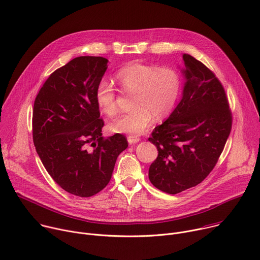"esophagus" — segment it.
<instances>
[{
	"label": "esophagus",
	"mask_w": 260,
	"mask_h": 260,
	"mask_svg": "<svg viewBox=\"0 0 260 260\" xmlns=\"http://www.w3.org/2000/svg\"><path fill=\"white\" fill-rule=\"evenodd\" d=\"M127 141L129 144H136L140 141V138L137 137V136H128L127 137Z\"/></svg>",
	"instance_id": "1"
}]
</instances>
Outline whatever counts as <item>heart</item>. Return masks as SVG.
<instances>
[{"instance_id": "b5f03b06", "label": "heart", "mask_w": 260, "mask_h": 260, "mask_svg": "<svg viewBox=\"0 0 260 260\" xmlns=\"http://www.w3.org/2000/svg\"><path fill=\"white\" fill-rule=\"evenodd\" d=\"M115 80L123 93H132V110L109 125L111 131L118 134L142 135L150 126L153 117L157 120L166 118L174 109L181 89V77L176 70L140 61L119 69ZM94 101L106 115L117 114L116 90L108 81L99 82Z\"/></svg>"}]
</instances>
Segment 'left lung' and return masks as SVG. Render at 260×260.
<instances>
[{"label":"left lung","mask_w":260,"mask_h":260,"mask_svg":"<svg viewBox=\"0 0 260 260\" xmlns=\"http://www.w3.org/2000/svg\"><path fill=\"white\" fill-rule=\"evenodd\" d=\"M183 95L151 137L158 151L149 180L167 193L197 186L216 166L232 131L233 116L225 90L215 74L189 54H183Z\"/></svg>","instance_id":"1"}]
</instances>
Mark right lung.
<instances>
[{
  "label": "right lung",
  "instance_id": "right-lung-1",
  "mask_svg": "<svg viewBox=\"0 0 260 260\" xmlns=\"http://www.w3.org/2000/svg\"><path fill=\"white\" fill-rule=\"evenodd\" d=\"M102 56H79L55 70L37 94L32 140L43 166L67 192L89 198L109 183L128 144L121 134L102 136L94 101L108 68Z\"/></svg>",
  "mask_w": 260,
  "mask_h": 260
}]
</instances>
